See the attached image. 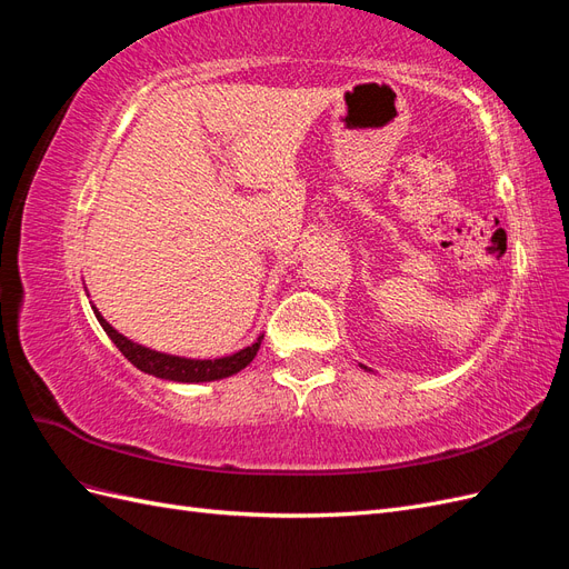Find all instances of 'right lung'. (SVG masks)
<instances>
[{"instance_id":"right-lung-1","label":"right lung","mask_w":569,"mask_h":569,"mask_svg":"<svg viewBox=\"0 0 569 569\" xmlns=\"http://www.w3.org/2000/svg\"><path fill=\"white\" fill-rule=\"evenodd\" d=\"M92 311H94L99 325L104 327L109 339L118 347V351L123 353L137 370L159 377V380H168V382L199 385V382L226 380V377L237 375L239 370H244L251 363L258 349H261V341H263V335H261L251 343V347L237 351V353H230V356H220V358H184V356H173V353H163L157 349L142 347V343L128 339L126 335H120L113 325H109L107 318L99 313L97 306H92Z\"/></svg>"}]
</instances>
